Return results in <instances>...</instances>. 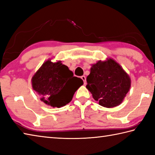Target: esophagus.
I'll return each instance as SVG.
<instances>
[{
  "instance_id": "obj_1",
  "label": "esophagus",
  "mask_w": 155,
  "mask_h": 155,
  "mask_svg": "<svg viewBox=\"0 0 155 155\" xmlns=\"http://www.w3.org/2000/svg\"><path fill=\"white\" fill-rule=\"evenodd\" d=\"M81 79L83 81L84 84H87V82H86V77H85V76H82V77H81Z\"/></svg>"
}]
</instances>
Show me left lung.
<instances>
[{
  "label": "left lung",
  "instance_id": "8db88e82",
  "mask_svg": "<svg viewBox=\"0 0 155 155\" xmlns=\"http://www.w3.org/2000/svg\"><path fill=\"white\" fill-rule=\"evenodd\" d=\"M87 83V89L93 99L100 105L110 108L122 102L129 91L131 81L119 64L110 58L92 66Z\"/></svg>",
  "mask_w": 155,
  "mask_h": 155
}]
</instances>
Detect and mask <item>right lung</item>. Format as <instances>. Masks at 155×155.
<instances>
[{"label": "right lung", "instance_id": "1", "mask_svg": "<svg viewBox=\"0 0 155 155\" xmlns=\"http://www.w3.org/2000/svg\"><path fill=\"white\" fill-rule=\"evenodd\" d=\"M83 84L80 78L60 61L48 60L32 78V87L40 100L53 107H61L71 101L78 88Z\"/></svg>", "mask_w": 155, "mask_h": 155}]
</instances>
